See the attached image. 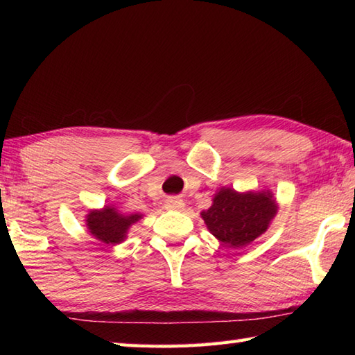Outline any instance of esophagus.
<instances>
[{
  "label": "esophagus",
  "instance_id": "34e87169",
  "mask_svg": "<svg viewBox=\"0 0 355 355\" xmlns=\"http://www.w3.org/2000/svg\"><path fill=\"white\" fill-rule=\"evenodd\" d=\"M184 206H186L184 201L178 197H172L166 201V209L168 210H182L184 209Z\"/></svg>",
  "mask_w": 355,
  "mask_h": 355
}]
</instances>
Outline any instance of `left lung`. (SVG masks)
Listing matches in <instances>:
<instances>
[{
  "instance_id": "1",
  "label": "left lung",
  "mask_w": 355,
  "mask_h": 355,
  "mask_svg": "<svg viewBox=\"0 0 355 355\" xmlns=\"http://www.w3.org/2000/svg\"><path fill=\"white\" fill-rule=\"evenodd\" d=\"M276 214L277 205L270 191L241 193L221 187L212 206L201 212V218L223 245L241 248L261 236Z\"/></svg>"
}]
</instances>
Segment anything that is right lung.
<instances>
[{
	"label": "right lung",
	"mask_w": 355,
	"mask_h": 355,
	"mask_svg": "<svg viewBox=\"0 0 355 355\" xmlns=\"http://www.w3.org/2000/svg\"><path fill=\"white\" fill-rule=\"evenodd\" d=\"M140 218V214L123 215L116 207L105 206L101 210H89L85 221L89 233L96 239L102 241L103 244L116 245L123 243L126 239L128 230Z\"/></svg>",
	"instance_id": "add662e5"
}]
</instances>
